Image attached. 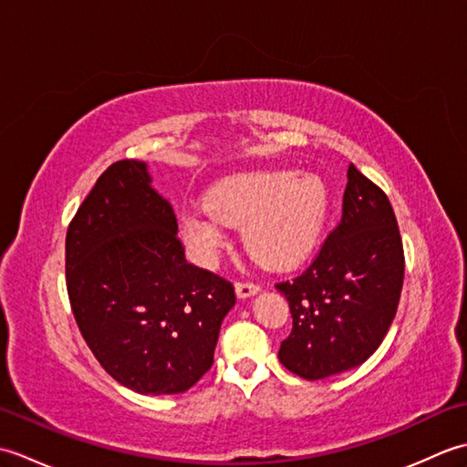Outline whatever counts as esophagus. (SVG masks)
Returning a JSON list of instances; mask_svg holds the SVG:
<instances>
[{"instance_id":"esophagus-1","label":"esophagus","mask_w":467,"mask_h":467,"mask_svg":"<svg viewBox=\"0 0 467 467\" xmlns=\"http://www.w3.org/2000/svg\"><path fill=\"white\" fill-rule=\"evenodd\" d=\"M234 291H236V296H239V299H249V296H253V295L261 291V286L254 285V283H236Z\"/></svg>"}]
</instances>
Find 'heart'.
Masks as SVG:
<instances>
[{
    "mask_svg": "<svg viewBox=\"0 0 467 467\" xmlns=\"http://www.w3.org/2000/svg\"><path fill=\"white\" fill-rule=\"evenodd\" d=\"M204 202L181 221L182 243L201 266L216 265L228 228L244 226L246 249L271 269H291L313 253L329 216L323 178L289 171L226 176Z\"/></svg>",
    "mask_w": 467,
    "mask_h": 467,
    "instance_id": "heart-1",
    "label": "heart"
}]
</instances>
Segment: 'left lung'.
<instances>
[{
  "mask_svg": "<svg viewBox=\"0 0 467 467\" xmlns=\"http://www.w3.org/2000/svg\"><path fill=\"white\" fill-rule=\"evenodd\" d=\"M403 244L389 198L353 164L343 216L309 269L276 285L293 317L279 361L317 381L361 365L381 345L398 313Z\"/></svg>",
  "mask_w": 467,
  "mask_h": 467,
  "instance_id": "8db88e82",
  "label": "left lung"
}]
</instances>
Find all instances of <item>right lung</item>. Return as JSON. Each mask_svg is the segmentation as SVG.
Wrapping results in <instances>:
<instances>
[{"mask_svg":"<svg viewBox=\"0 0 467 467\" xmlns=\"http://www.w3.org/2000/svg\"><path fill=\"white\" fill-rule=\"evenodd\" d=\"M171 202L146 162L118 161L66 234V285L80 333L118 383L182 393L211 369L234 289L186 263Z\"/></svg>","mask_w":467,"mask_h":467,"instance_id":"1","label":"right lung"}]
</instances>
